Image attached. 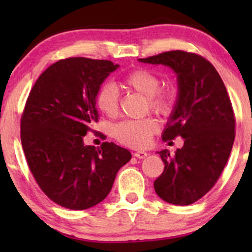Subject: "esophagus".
<instances>
[{"mask_svg":"<svg viewBox=\"0 0 252 252\" xmlns=\"http://www.w3.org/2000/svg\"><path fill=\"white\" fill-rule=\"evenodd\" d=\"M148 156L147 153H144V151H136V153H134V157L139 158V159H143V158H146Z\"/></svg>","mask_w":252,"mask_h":252,"instance_id":"obj_1","label":"esophagus"}]
</instances>
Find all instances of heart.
Returning a JSON list of instances; mask_svg holds the SVG:
<instances>
[{
	"mask_svg": "<svg viewBox=\"0 0 252 252\" xmlns=\"http://www.w3.org/2000/svg\"><path fill=\"white\" fill-rule=\"evenodd\" d=\"M123 85L127 89L137 92L147 97V109L160 116H167L174 105L175 94L172 88L160 87L161 79L148 68H136L123 78ZM95 104L102 113L115 117L119 111V92L112 84H104L97 89ZM157 122L151 117L130 119L117 124L112 128V135L127 147L141 149L150 143L157 132Z\"/></svg>",
	"mask_w": 252,
	"mask_h": 252,
	"instance_id": "heart-1",
	"label": "heart"
}]
</instances>
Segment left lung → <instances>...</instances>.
Here are the masks:
<instances>
[{
	"label": "left lung",
	"mask_w": 252,
	"mask_h": 252,
	"mask_svg": "<svg viewBox=\"0 0 252 252\" xmlns=\"http://www.w3.org/2000/svg\"><path fill=\"white\" fill-rule=\"evenodd\" d=\"M178 74V101L163 141L181 136L184 147L159 151L164 172L154 182L157 195L174 205H189L211 190L226 166L235 139V115L222 79L201 55L172 50L140 58Z\"/></svg>",
	"instance_id": "left-lung-1"
}]
</instances>
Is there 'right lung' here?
Masks as SVG:
<instances>
[{"label":"right lung","mask_w":252,"mask_h":252,"mask_svg":"<svg viewBox=\"0 0 252 252\" xmlns=\"http://www.w3.org/2000/svg\"><path fill=\"white\" fill-rule=\"evenodd\" d=\"M118 65L70 57L51 64L31 89L20 118V140L36 184L56 204L85 210L102 202L132 155L113 142L85 146L98 122L95 95Z\"/></svg>","instance_id":"right-lung-1"}]
</instances>
